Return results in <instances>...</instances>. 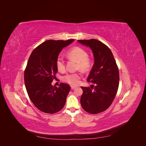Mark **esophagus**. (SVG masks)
<instances>
[{"mask_svg":"<svg viewBox=\"0 0 146 146\" xmlns=\"http://www.w3.org/2000/svg\"><path fill=\"white\" fill-rule=\"evenodd\" d=\"M70 88H71V90H74L76 87L74 86H70Z\"/></svg>","mask_w":146,"mask_h":146,"instance_id":"obj_1","label":"esophagus"}]
</instances>
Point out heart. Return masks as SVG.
I'll use <instances>...</instances> for the list:
<instances>
[{
    "label": "heart",
    "mask_w": 146,
    "mask_h": 146,
    "mask_svg": "<svg viewBox=\"0 0 146 146\" xmlns=\"http://www.w3.org/2000/svg\"><path fill=\"white\" fill-rule=\"evenodd\" d=\"M69 58H72L77 61V69L82 71L86 72L91 68V62L88 58V52L80 47H74L68 52ZM56 68L60 72H63L65 70V62L62 56H59L56 61ZM81 77L80 72L69 73L63 77V80L70 85H76Z\"/></svg>",
    "instance_id": "1"
}]
</instances>
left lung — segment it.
<instances>
[{
    "label": "left lung",
    "mask_w": 146,
    "mask_h": 146,
    "mask_svg": "<svg viewBox=\"0 0 146 146\" xmlns=\"http://www.w3.org/2000/svg\"><path fill=\"white\" fill-rule=\"evenodd\" d=\"M89 46L93 52L94 63L87 78L95 85L81 87L82 108L88 113L98 114L105 111L111 105L117 92L119 82V69L110 48L95 39L78 40Z\"/></svg>",
    "instance_id": "1"
}]
</instances>
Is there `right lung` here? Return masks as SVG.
Instances as JSON below:
<instances>
[{"label": "right lung", "instance_id": "1", "mask_svg": "<svg viewBox=\"0 0 146 146\" xmlns=\"http://www.w3.org/2000/svg\"><path fill=\"white\" fill-rule=\"evenodd\" d=\"M68 40H47L36 47L31 54L24 70L26 90L31 101L38 110L54 114L62 109L70 90L68 84L53 86L58 71L56 61L63 48L73 42Z\"/></svg>", "mask_w": 146, "mask_h": 146}]
</instances>
